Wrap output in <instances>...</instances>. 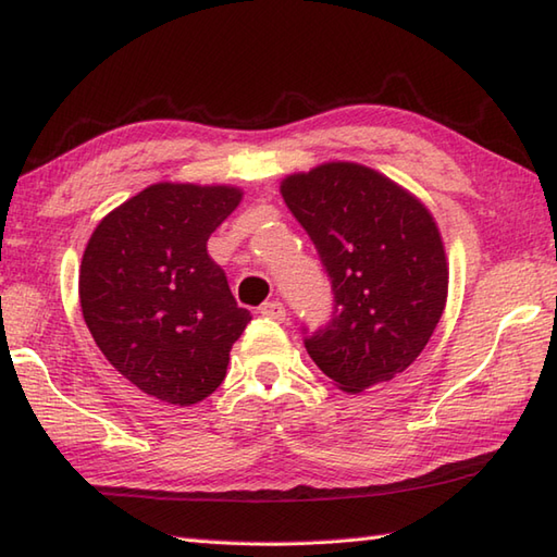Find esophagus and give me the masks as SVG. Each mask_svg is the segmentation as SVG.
<instances>
[{"instance_id":"1","label":"esophagus","mask_w":557,"mask_h":557,"mask_svg":"<svg viewBox=\"0 0 557 557\" xmlns=\"http://www.w3.org/2000/svg\"><path fill=\"white\" fill-rule=\"evenodd\" d=\"M260 313H263L265 318H270V321H285V315H287L285 306H282L280 301L263 304V306H260Z\"/></svg>"}]
</instances>
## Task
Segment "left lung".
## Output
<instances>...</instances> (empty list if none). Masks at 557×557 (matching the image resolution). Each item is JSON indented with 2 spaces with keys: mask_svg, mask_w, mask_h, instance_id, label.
<instances>
[{
  "mask_svg": "<svg viewBox=\"0 0 557 557\" xmlns=\"http://www.w3.org/2000/svg\"><path fill=\"white\" fill-rule=\"evenodd\" d=\"M318 248L335 311L304 339L345 393L393 381L429 345L447 301V256L421 200L357 162H323L280 184Z\"/></svg>",
  "mask_w": 557,
  "mask_h": 557,
  "instance_id": "left-lung-1",
  "label": "left lung"
}]
</instances>
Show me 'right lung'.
<instances>
[{
  "instance_id": "1",
  "label": "right lung",
  "mask_w": 557,
  "mask_h": 557,
  "mask_svg": "<svg viewBox=\"0 0 557 557\" xmlns=\"http://www.w3.org/2000/svg\"><path fill=\"white\" fill-rule=\"evenodd\" d=\"M242 196L227 184H152L108 212L83 251L78 297L92 339L128 383L168 405L215 393L251 321L208 256Z\"/></svg>"
}]
</instances>
